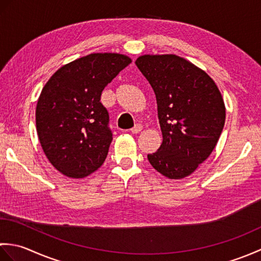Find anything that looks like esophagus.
<instances>
[{"label": "esophagus", "mask_w": 261, "mask_h": 261, "mask_svg": "<svg viewBox=\"0 0 261 261\" xmlns=\"http://www.w3.org/2000/svg\"><path fill=\"white\" fill-rule=\"evenodd\" d=\"M142 130V125L141 124H136L134 127H132L131 129V132L134 135H136V134H139V132Z\"/></svg>", "instance_id": "obj_1"}]
</instances>
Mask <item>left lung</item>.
Returning a JSON list of instances; mask_svg holds the SVG:
<instances>
[{
	"label": "left lung",
	"mask_w": 261,
	"mask_h": 261,
	"mask_svg": "<svg viewBox=\"0 0 261 261\" xmlns=\"http://www.w3.org/2000/svg\"><path fill=\"white\" fill-rule=\"evenodd\" d=\"M136 65L156 94L163 134L149 163L169 179L185 178L219 141L225 122L222 94L203 69L176 55H142Z\"/></svg>",
	"instance_id": "obj_1"
}]
</instances>
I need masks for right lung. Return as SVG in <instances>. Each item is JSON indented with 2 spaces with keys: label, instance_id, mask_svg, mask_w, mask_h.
I'll return each mask as SVG.
<instances>
[{
  "label": "right lung",
  "instance_id": "obj_1",
  "mask_svg": "<svg viewBox=\"0 0 261 261\" xmlns=\"http://www.w3.org/2000/svg\"><path fill=\"white\" fill-rule=\"evenodd\" d=\"M131 58L96 53L75 59L55 71L38 98L36 126L49 162L69 178L97 170L112 141L109 113L101 94Z\"/></svg>",
  "mask_w": 261,
  "mask_h": 261
}]
</instances>
